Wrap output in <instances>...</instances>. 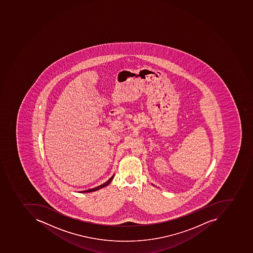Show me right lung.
Here are the masks:
<instances>
[{
    "mask_svg": "<svg viewBox=\"0 0 253 253\" xmlns=\"http://www.w3.org/2000/svg\"><path fill=\"white\" fill-rule=\"evenodd\" d=\"M114 177H115V174H114V175H113L112 177H111V178H110L109 180L107 181V182L103 183V184H101V185H99V186L96 187V188H91V189H89V190L83 191V192H82V193H88V192H96V191L99 190V189H100V188H104V187L107 186V185H108V184L111 182V181H112Z\"/></svg>",
    "mask_w": 253,
    "mask_h": 253,
    "instance_id": "obj_1",
    "label": "right lung"
}]
</instances>
